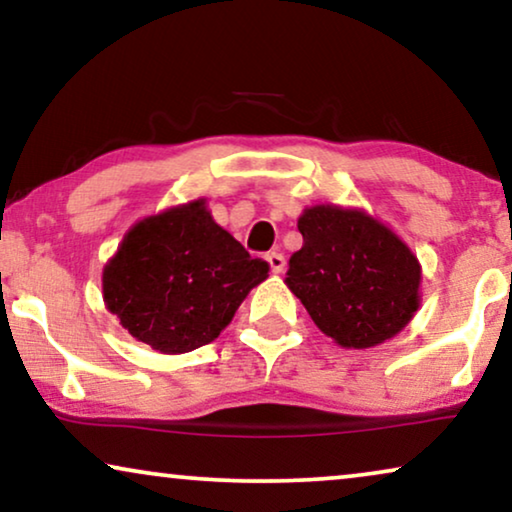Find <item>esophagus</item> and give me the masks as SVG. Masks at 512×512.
<instances>
[{"mask_svg": "<svg viewBox=\"0 0 512 512\" xmlns=\"http://www.w3.org/2000/svg\"><path fill=\"white\" fill-rule=\"evenodd\" d=\"M265 261H268L270 272H275V275L284 272V268H286V258L282 254H277V251H270V254L265 256Z\"/></svg>", "mask_w": 512, "mask_h": 512, "instance_id": "obj_1", "label": "esophagus"}]
</instances>
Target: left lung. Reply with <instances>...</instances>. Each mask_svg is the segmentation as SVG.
I'll list each match as a JSON object with an SVG mask.
<instances>
[{"label": "left lung", "instance_id": "obj_1", "mask_svg": "<svg viewBox=\"0 0 512 512\" xmlns=\"http://www.w3.org/2000/svg\"><path fill=\"white\" fill-rule=\"evenodd\" d=\"M298 230L303 247L284 282L321 333L340 347L368 349L410 324L422 303V265L394 230L331 202L307 207Z\"/></svg>", "mask_w": 512, "mask_h": 512}]
</instances>
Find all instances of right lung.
Wrapping results in <instances>:
<instances>
[{"label":"right lung","mask_w":512,"mask_h":512,"mask_svg":"<svg viewBox=\"0 0 512 512\" xmlns=\"http://www.w3.org/2000/svg\"><path fill=\"white\" fill-rule=\"evenodd\" d=\"M268 270L198 198L123 235L102 270V296L132 338L160 354H186L219 338Z\"/></svg>","instance_id":"obj_1"}]
</instances>
